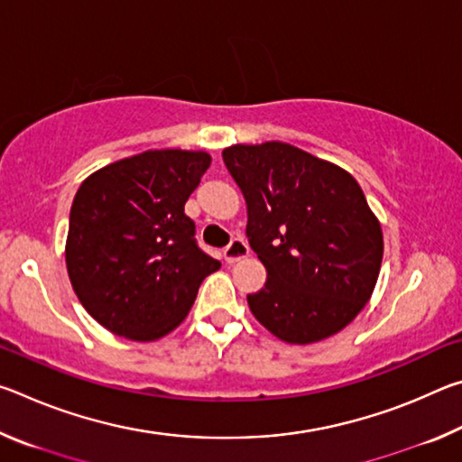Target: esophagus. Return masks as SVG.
<instances>
[{"label": "esophagus", "mask_w": 462, "mask_h": 462, "mask_svg": "<svg viewBox=\"0 0 462 462\" xmlns=\"http://www.w3.org/2000/svg\"><path fill=\"white\" fill-rule=\"evenodd\" d=\"M248 253H250V248H248V245L242 238H232V242L228 246L224 248V259H226V263H236V261H240V259H245V256H248Z\"/></svg>", "instance_id": "34e87169"}]
</instances>
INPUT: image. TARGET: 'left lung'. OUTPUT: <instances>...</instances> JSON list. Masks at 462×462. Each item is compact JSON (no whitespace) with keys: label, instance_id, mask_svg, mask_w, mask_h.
<instances>
[{"label":"left lung","instance_id":"8db88e82","mask_svg":"<svg viewBox=\"0 0 462 462\" xmlns=\"http://www.w3.org/2000/svg\"><path fill=\"white\" fill-rule=\"evenodd\" d=\"M246 201V236L267 269L250 311L289 344L340 332L365 308L383 259L381 224L346 171L285 143L224 148Z\"/></svg>","mask_w":462,"mask_h":462}]
</instances>
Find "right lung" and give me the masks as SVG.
I'll return each instance as SVG.
<instances>
[{"mask_svg":"<svg viewBox=\"0 0 462 462\" xmlns=\"http://www.w3.org/2000/svg\"><path fill=\"white\" fill-rule=\"evenodd\" d=\"M209 162L201 151H146L96 171L75 193L69 279L109 332L138 342L169 334L189 314L201 281L220 269L185 216Z\"/></svg>","mask_w":462,"mask_h":462,"instance_id":"obj_1","label":"right lung"}]
</instances>
